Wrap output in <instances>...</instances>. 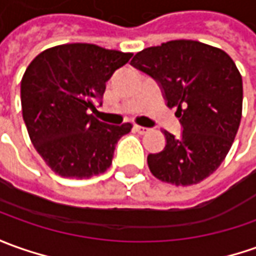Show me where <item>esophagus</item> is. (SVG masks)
<instances>
[{"mask_svg": "<svg viewBox=\"0 0 256 256\" xmlns=\"http://www.w3.org/2000/svg\"><path fill=\"white\" fill-rule=\"evenodd\" d=\"M134 130L138 133V134H146V133H148L150 132V128H142V126H134Z\"/></svg>", "mask_w": 256, "mask_h": 256, "instance_id": "obj_1", "label": "esophagus"}]
</instances>
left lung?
Here are the masks:
<instances>
[{"mask_svg": "<svg viewBox=\"0 0 256 256\" xmlns=\"http://www.w3.org/2000/svg\"><path fill=\"white\" fill-rule=\"evenodd\" d=\"M132 66L154 78L168 108H176L182 134L164 130V150L148 154L151 174L176 186L199 184L220 166L242 114V78L222 48L171 40L138 52Z\"/></svg>", "mask_w": 256, "mask_h": 256, "instance_id": "left-lung-1", "label": "left lung"}]
</instances>
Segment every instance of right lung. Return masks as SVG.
Instances as JSON below:
<instances>
[{
    "mask_svg": "<svg viewBox=\"0 0 256 256\" xmlns=\"http://www.w3.org/2000/svg\"><path fill=\"white\" fill-rule=\"evenodd\" d=\"M132 53L96 44L50 48L28 66L20 81L22 116L30 142L52 171L64 178H91L105 172L116 142L132 123L106 124L92 114L106 82Z\"/></svg>",
    "mask_w": 256,
    "mask_h": 256,
    "instance_id": "obj_1",
    "label": "right lung"
}]
</instances>
